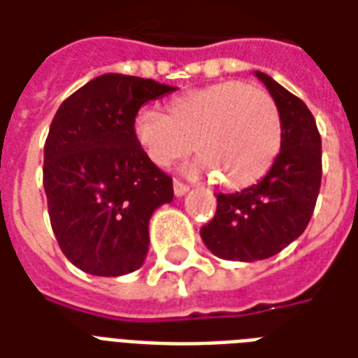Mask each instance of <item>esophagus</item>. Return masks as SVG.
<instances>
[{
    "label": "esophagus",
    "mask_w": 358,
    "mask_h": 358,
    "mask_svg": "<svg viewBox=\"0 0 358 358\" xmlns=\"http://www.w3.org/2000/svg\"><path fill=\"white\" fill-rule=\"evenodd\" d=\"M174 195L176 197H182V195H186L187 194V189H189V186L187 184H184V182H180V180H174Z\"/></svg>",
    "instance_id": "34e87169"
}]
</instances>
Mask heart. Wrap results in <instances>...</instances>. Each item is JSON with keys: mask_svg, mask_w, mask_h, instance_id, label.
<instances>
[{"mask_svg": "<svg viewBox=\"0 0 358 358\" xmlns=\"http://www.w3.org/2000/svg\"><path fill=\"white\" fill-rule=\"evenodd\" d=\"M134 140L159 169L201 153L187 166L195 176H222L232 189L255 184L282 145V118L274 97L253 82L226 80L187 90L166 103V115L141 109Z\"/></svg>", "mask_w": 358, "mask_h": 358, "instance_id": "1", "label": "heart"}]
</instances>
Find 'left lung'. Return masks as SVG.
<instances>
[{
  "label": "left lung",
  "mask_w": 358,
  "mask_h": 358,
  "mask_svg": "<svg viewBox=\"0 0 358 358\" xmlns=\"http://www.w3.org/2000/svg\"><path fill=\"white\" fill-rule=\"evenodd\" d=\"M280 110L282 145L263 180L236 194H217V215L201 228L207 248L226 261H263L305 232L322 180V141L299 97L255 71Z\"/></svg>",
  "instance_id": "8db88e82"
}]
</instances>
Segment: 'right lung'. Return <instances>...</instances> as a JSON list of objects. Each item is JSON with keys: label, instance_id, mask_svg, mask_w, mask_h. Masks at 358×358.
Listing matches in <instances>:
<instances>
[{"label": "right lung", "instance_id": "right-lung-1", "mask_svg": "<svg viewBox=\"0 0 358 358\" xmlns=\"http://www.w3.org/2000/svg\"><path fill=\"white\" fill-rule=\"evenodd\" d=\"M174 86L101 74L76 90L51 120L43 148V189L65 257L94 276L140 268L149 251V218L174 197L172 178L134 140L141 105Z\"/></svg>", "mask_w": 358, "mask_h": 358}]
</instances>
